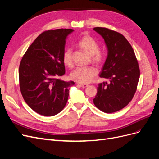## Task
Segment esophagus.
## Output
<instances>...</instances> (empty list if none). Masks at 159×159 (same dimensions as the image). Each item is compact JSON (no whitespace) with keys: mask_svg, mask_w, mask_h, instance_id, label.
<instances>
[{"mask_svg":"<svg viewBox=\"0 0 159 159\" xmlns=\"http://www.w3.org/2000/svg\"><path fill=\"white\" fill-rule=\"evenodd\" d=\"M78 85L79 86H80V87H81V88H87L88 86V84H78Z\"/></svg>","mask_w":159,"mask_h":159,"instance_id":"esophagus-1","label":"esophagus"}]
</instances>
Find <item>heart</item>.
I'll return each instance as SVG.
<instances>
[{
	"label": "heart",
	"instance_id": "b5f03b06",
	"mask_svg": "<svg viewBox=\"0 0 159 159\" xmlns=\"http://www.w3.org/2000/svg\"><path fill=\"white\" fill-rule=\"evenodd\" d=\"M78 45L91 56L95 64H100L103 61V56L99 52V45L93 38L89 35H84L78 42ZM64 63L68 66L72 65V51L66 48L62 55ZM98 71L93 67H78L71 74V78L80 84H88L97 75Z\"/></svg>",
	"mask_w": 159,
	"mask_h": 159
}]
</instances>
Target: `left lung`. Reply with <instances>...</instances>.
<instances>
[{
	"mask_svg": "<svg viewBox=\"0 0 159 159\" xmlns=\"http://www.w3.org/2000/svg\"><path fill=\"white\" fill-rule=\"evenodd\" d=\"M93 30L103 37L107 48L99 77L110 81L98 85L93 103L104 113H114L127 105L135 93L140 77L139 64L132 46L121 34L102 27Z\"/></svg>",
	"mask_w": 159,
	"mask_h": 159,
	"instance_id": "8db88e82",
	"label": "left lung"
}]
</instances>
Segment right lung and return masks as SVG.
<instances>
[{
	"instance_id": "right-lung-1",
	"label": "right lung",
	"mask_w": 159,
	"mask_h": 159,
	"mask_svg": "<svg viewBox=\"0 0 159 159\" xmlns=\"http://www.w3.org/2000/svg\"><path fill=\"white\" fill-rule=\"evenodd\" d=\"M73 29L42 32L28 47L19 66V83L25 102L37 113L53 116L68 102L69 89L75 83L57 78L65 74L62 58L66 38Z\"/></svg>"
}]
</instances>
